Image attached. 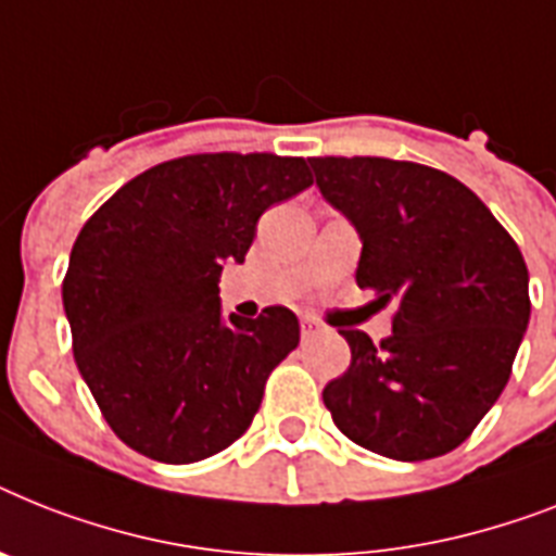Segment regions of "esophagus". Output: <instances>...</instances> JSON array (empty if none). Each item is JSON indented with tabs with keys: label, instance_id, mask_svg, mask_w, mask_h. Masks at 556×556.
<instances>
[{
	"label": "esophagus",
	"instance_id": "1",
	"mask_svg": "<svg viewBox=\"0 0 556 556\" xmlns=\"http://www.w3.org/2000/svg\"><path fill=\"white\" fill-rule=\"evenodd\" d=\"M300 328H302V340H311V337H317V333L325 331L323 323H319L317 317H302Z\"/></svg>",
	"mask_w": 556,
	"mask_h": 556
}]
</instances>
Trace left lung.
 <instances>
[{
  "mask_svg": "<svg viewBox=\"0 0 556 556\" xmlns=\"http://www.w3.org/2000/svg\"><path fill=\"white\" fill-rule=\"evenodd\" d=\"M308 162L363 239L356 286L396 305L380 345L342 328L351 365L325 386V408L374 454L442 457L511 377L531 317L526 260L485 202L445 170L386 156Z\"/></svg>",
  "mask_w": 556,
  "mask_h": 556,
  "instance_id": "left-lung-1",
  "label": "left lung"
}]
</instances>
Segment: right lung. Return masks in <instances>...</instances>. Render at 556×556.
Segmentation results:
<instances>
[{"instance_id": "1", "label": "right lung", "mask_w": 556, "mask_h": 556, "mask_svg": "<svg viewBox=\"0 0 556 556\" xmlns=\"http://www.w3.org/2000/svg\"><path fill=\"white\" fill-rule=\"evenodd\" d=\"M302 156L188 153L134 176L76 237L62 279L74 359L128 448L185 466L228 448L300 342L286 305L219 317V274L260 216L305 191Z\"/></svg>"}]
</instances>
